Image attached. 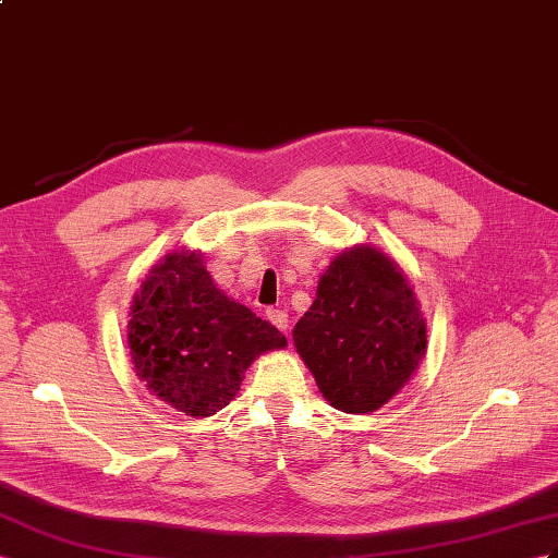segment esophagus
I'll return each mask as SVG.
<instances>
[{"mask_svg":"<svg viewBox=\"0 0 558 558\" xmlns=\"http://www.w3.org/2000/svg\"><path fill=\"white\" fill-rule=\"evenodd\" d=\"M266 316H268V320L274 323L278 330H282L284 335H288V330H290V318H288V313L284 311H280V308H268L266 311Z\"/></svg>","mask_w":558,"mask_h":558,"instance_id":"obj_1","label":"esophagus"}]
</instances>
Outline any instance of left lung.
Masks as SVG:
<instances>
[{"label":"left lung","instance_id":"1","mask_svg":"<svg viewBox=\"0 0 558 558\" xmlns=\"http://www.w3.org/2000/svg\"><path fill=\"white\" fill-rule=\"evenodd\" d=\"M292 337L325 401L351 415L375 412L396 396L426 349L408 278L367 245L339 254L325 270Z\"/></svg>","mask_w":558,"mask_h":558}]
</instances>
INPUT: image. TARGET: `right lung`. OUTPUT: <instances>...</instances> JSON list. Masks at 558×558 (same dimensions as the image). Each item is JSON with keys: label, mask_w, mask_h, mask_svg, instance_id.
Returning <instances> with one entry per match:
<instances>
[{"label": "right lung", "mask_w": 558, "mask_h": 558, "mask_svg": "<svg viewBox=\"0 0 558 558\" xmlns=\"http://www.w3.org/2000/svg\"><path fill=\"white\" fill-rule=\"evenodd\" d=\"M126 330L141 381L191 417L231 403L256 355L288 344L278 327L231 302L203 256L189 250L150 270L134 294Z\"/></svg>", "instance_id": "add662e5"}]
</instances>
